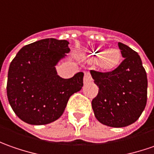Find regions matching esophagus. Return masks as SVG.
<instances>
[{
  "label": "esophagus",
  "instance_id": "1",
  "mask_svg": "<svg viewBox=\"0 0 154 154\" xmlns=\"http://www.w3.org/2000/svg\"><path fill=\"white\" fill-rule=\"evenodd\" d=\"M92 82V77L89 72H84V78H83V82L84 84H88L89 82Z\"/></svg>",
  "mask_w": 154,
  "mask_h": 154
}]
</instances>
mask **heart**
<instances>
[{
  "label": "heart",
  "instance_id": "obj_1",
  "mask_svg": "<svg viewBox=\"0 0 154 154\" xmlns=\"http://www.w3.org/2000/svg\"><path fill=\"white\" fill-rule=\"evenodd\" d=\"M89 56L94 60L98 59L99 66L104 71H112L119 66L122 54L119 49H106L98 48L89 52Z\"/></svg>",
  "mask_w": 154,
  "mask_h": 154
}]
</instances>
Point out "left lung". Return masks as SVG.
<instances>
[{
    "label": "left lung",
    "mask_w": 154,
    "mask_h": 154,
    "mask_svg": "<svg viewBox=\"0 0 154 154\" xmlns=\"http://www.w3.org/2000/svg\"><path fill=\"white\" fill-rule=\"evenodd\" d=\"M124 61L114 71L106 73L90 71L99 87L92 100L94 113L102 125L122 128L140 118L146 104L147 78L139 54L119 42Z\"/></svg>",
    "instance_id": "obj_1"
}]
</instances>
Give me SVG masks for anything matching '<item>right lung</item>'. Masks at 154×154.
Instances as JSON below:
<instances>
[{
    "label": "right lung",
    "instance_id": "1",
    "mask_svg": "<svg viewBox=\"0 0 154 154\" xmlns=\"http://www.w3.org/2000/svg\"><path fill=\"white\" fill-rule=\"evenodd\" d=\"M69 42L47 38L23 47L10 64L7 94L15 114L29 125L50 124L63 114L69 98L82 89L83 73L60 77L58 63L70 52Z\"/></svg>",
    "mask_w": 154,
    "mask_h": 154
}]
</instances>
